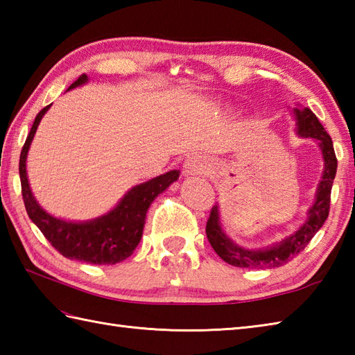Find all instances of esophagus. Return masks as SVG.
<instances>
[{"instance_id": "1", "label": "esophagus", "mask_w": 355, "mask_h": 355, "mask_svg": "<svg viewBox=\"0 0 355 355\" xmlns=\"http://www.w3.org/2000/svg\"><path fill=\"white\" fill-rule=\"evenodd\" d=\"M206 168L207 164L200 155H191L184 162V175H200L206 172Z\"/></svg>"}]
</instances>
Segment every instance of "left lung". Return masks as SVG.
Here are the masks:
<instances>
[{
  "label": "left lung",
  "instance_id": "left-lung-1",
  "mask_svg": "<svg viewBox=\"0 0 355 355\" xmlns=\"http://www.w3.org/2000/svg\"><path fill=\"white\" fill-rule=\"evenodd\" d=\"M294 116L297 120V132L302 137H311L319 141V146L325 162V169L319 183L318 195L313 207L308 210V220L294 235L285 238L276 245H271L263 250H245L224 235L220 225V215H218V206L210 209V215L206 224V235L210 245L214 247L216 254L223 261L230 266L243 267V268H273L281 267L284 263L291 261L294 256H297L304 248L310 244V241L319 229L327 221L329 214L331 202V187L337 172V158L334 153V145L329 134L322 126L319 119L314 112L308 108H294Z\"/></svg>",
  "mask_w": 355,
  "mask_h": 355
}]
</instances>
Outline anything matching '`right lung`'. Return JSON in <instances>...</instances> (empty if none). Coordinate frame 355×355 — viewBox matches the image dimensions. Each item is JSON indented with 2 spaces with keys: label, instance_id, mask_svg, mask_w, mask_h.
<instances>
[{
  "label": "right lung",
  "instance_id": "right-lung-1",
  "mask_svg": "<svg viewBox=\"0 0 355 355\" xmlns=\"http://www.w3.org/2000/svg\"><path fill=\"white\" fill-rule=\"evenodd\" d=\"M87 80V74H82L78 80L73 82L69 89L85 84ZM49 108L50 105L37 112L19 155L21 193L28 218L37 225V229L42 232L49 243L65 258L96 263V266H110V263L112 266V263L122 262L130 258L140 243L150 202L158 193H162L171 183L175 182L180 172H166L160 177L132 187L110 214L97 218V220L87 223L58 220L37 205L32 191H30L26 172L30 143L33 140L42 116Z\"/></svg>",
  "mask_w": 355,
  "mask_h": 355
}]
</instances>
